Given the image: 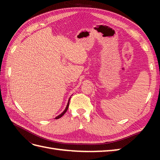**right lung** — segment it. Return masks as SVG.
Segmentation results:
<instances>
[{
	"instance_id": "1",
	"label": "right lung",
	"mask_w": 160,
	"mask_h": 160,
	"mask_svg": "<svg viewBox=\"0 0 160 160\" xmlns=\"http://www.w3.org/2000/svg\"><path fill=\"white\" fill-rule=\"evenodd\" d=\"M70 99H71V98H70ZM70 99L69 100V102H68V104H67V107H66V108H65V110H64L63 112H62V113H61L60 115H58V116H57L56 118V119H58V118H61V117H62V115L64 114V113H66V112H67V109H68V108H69V101H70Z\"/></svg>"
}]
</instances>
